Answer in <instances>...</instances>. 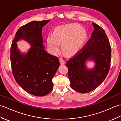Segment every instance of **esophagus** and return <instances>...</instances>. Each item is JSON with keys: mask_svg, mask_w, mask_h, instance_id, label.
<instances>
[{"mask_svg": "<svg viewBox=\"0 0 121 121\" xmlns=\"http://www.w3.org/2000/svg\"><path fill=\"white\" fill-rule=\"evenodd\" d=\"M60 63L61 65H65L66 63L65 60H64V59L61 57L60 58Z\"/></svg>", "mask_w": 121, "mask_h": 121, "instance_id": "34e87169", "label": "esophagus"}]
</instances>
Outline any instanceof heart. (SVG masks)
I'll use <instances>...</instances> for the list:
<instances>
[{"label":"heart","instance_id":"heart-1","mask_svg":"<svg viewBox=\"0 0 121 121\" xmlns=\"http://www.w3.org/2000/svg\"><path fill=\"white\" fill-rule=\"evenodd\" d=\"M86 38V34L79 25L62 26L55 28L47 38V44L50 52L56 55L63 43V51L67 54H73L78 51Z\"/></svg>","mask_w":121,"mask_h":121}]
</instances>
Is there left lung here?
I'll return each instance as SVG.
<instances>
[{
    "instance_id": "obj_1",
    "label": "left lung",
    "mask_w": 121,
    "mask_h": 121,
    "mask_svg": "<svg viewBox=\"0 0 121 121\" xmlns=\"http://www.w3.org/2000/svg\"><path fill=\"white\" fill-rule=\"evenodd\" d=\"M92 24L94 29L87 44L66 64L70 87L80 93L90 92L100 85L110 67L111 49L108 37L100 26ZM87 60L95 61L93 69L87 67Z\"/></svg>"
}]
</instances>
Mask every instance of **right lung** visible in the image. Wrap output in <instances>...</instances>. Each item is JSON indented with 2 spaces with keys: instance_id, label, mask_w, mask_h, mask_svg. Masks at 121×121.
I'll return each instance as SVG.
<instances>
[{
  "instance_id": "right-lung-1",
  "label": "right lung",
  "mask_w": 121,
  "mask_h": 121,
  "mask_svg": "<svg viewBox=\"0 0 121 121\" xmlns=\"http://www.w3.org/2000/svg\"><path fill=\"white\" fill-rule=\"evenodd\" d=\"M50 21H34L21 27L11 48V63L16 81L24 91L36 96L51 92L52 79L60 66L58 58L47 53L43 44L42 27ZM20 40L31 46L26 53L21 52L17 47Z\"/></svg>"
}]
</instances>
